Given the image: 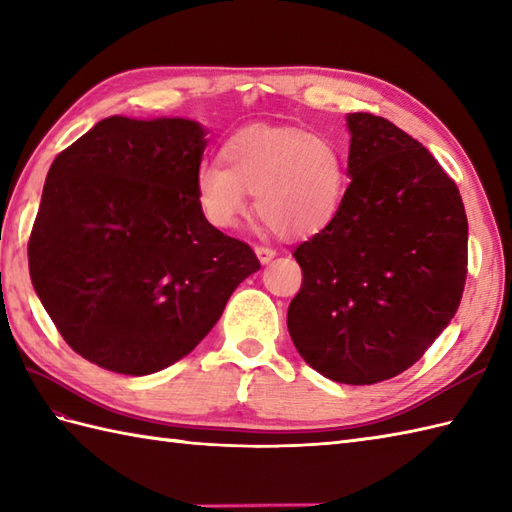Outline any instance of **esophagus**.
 <instances>
[{"instance_id": "34e87169", "label": "esophagus", "mask_w": 512, "mask_h": 512, "mask_svg": "<svg viewBox=\"0 0 512 512\" xmlns=\"http://www.w3.org/2000/svg\"><path fill=\"white\" fill-rule=\"evenodd\" d=\"M256 256H258L260 263L267 265V263H271V260L276 258V249H271V247H263V245H256Z\"/></svg>"}]
</instances>
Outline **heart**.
Instances as JSON below:
<instances>
[{
	"label": "heart",
	"instance_id": "obj_1",
	"mask_svg": "<svg viewBox=\"0 0 512 512\" xmlns=\"http://www.w3.org/2000/svg\"><path fill=\"white\" fill-rule=\"evenodd\" d=\"M221 162L201 164L195 179L203 217L219 230L241 223L247 195L260 219L287 238L322 232L342 206L346 162L324 135L252 124L223 142Z\"/></svg>",
	"mask_w": 512,
	"mask_h": 512
}]
</instances>
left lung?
<instances>
[{"label": "left lung", "mask_w": 512, "mask_h": 512, "mask_svg": "<svg viewBox=\"0 0 512 512\" xmlns=\"http://www.w3.org/2000/svg\"><path fill=\"white\" fill-rule=\"evenodd\" d=\"M342 206L293 256L302 287L287 326L326 379L372 385L425 355L456 315L469 223L453 179L390 120L348 113Z\"/></svg>", "instance_id": "8db88e82"}]
</instances>
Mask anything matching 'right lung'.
I'll return each instance as SVG.
<instances>
[{
  "label": "right lung",
  "instance_id": "1",
  "mask_svg": "<svg viewBox=\"0 0 512 512\" xmlns=\"http://www.w3.org/2000/svg\"><path fill=\"white\" fill-rule=\"evenodd\" d=\"M206 129L111 116L56 155L28 243L32 287L74 352L144 377L186 357L260 269L203 217Z\"/></svg>",
  "mask_w": 512,
  "mask_h": 512
}]
</instances>
